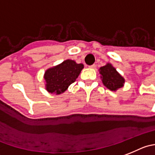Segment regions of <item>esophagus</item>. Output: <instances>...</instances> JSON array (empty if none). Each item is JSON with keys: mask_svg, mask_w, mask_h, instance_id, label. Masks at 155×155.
<instances>
[{"mask_svg": "<svg viewBox=\"0 0 155 155\" xmlns=\"http://www.w3.org/2000/svg\"><path fill=\"white\" fill-rule=\"evenodd\" d=\"M89 68H91V69H95V65L93 64V65H91V66H89Z\"/></svg>", "mask_w": 155, "mask_h": 155, "instance_id": "34e87169", "label": "esophagus"}]
</instances>
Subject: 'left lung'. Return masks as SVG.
I'll return each instance as SVG.
<instances>
[{
    "label": "left lung",
    "instance_id": "obj_1",
    "mask_svg": "<svg viewBox=\"0 0 155 155\" xmlns=\"http://www.w3.org/2000/svg\"><path fill=\"white\" fill-rule=\"evenodd\" d=\"M99 71L102 83L109 90L115 92L124 86L125 79L111 63H106V65L99 68Z\"/></svg>",
    "mask_w": 155,
    "mask_h": 155
}]
</instances>
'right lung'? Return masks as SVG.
Instances as JSON below:
<instances>
[{
    "instance_id": "right-lung-1",
    "label": "right lung",
    "mask_w": 155,
    "mask_h": 155,
    "mask_svg": "<svg viewBox=\"0 0 155 155\" xmlns=\"http://www.w3.org/2000/svg\"><path fill=\"white\" fill-rule=\"evenodd\" d=\"M84 65L76 63L74 60H66L60 64L46 70L43 76L45 89L51 94L63 93L76 81Z\"/></svg>"
}]
</instances>
